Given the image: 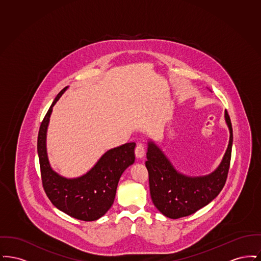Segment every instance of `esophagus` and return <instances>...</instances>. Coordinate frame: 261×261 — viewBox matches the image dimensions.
<instances>
[{
    "label": "esophagus",
    "mask_w": 261,
    "mask_h": 261,
    "mask_svg": "<svg viewBox=\"0 0 261 261\" xmlns=\"http://www.w3.org/2000/svg\"><path fill=\"white\" fill-rule=\"evenodd\" d=\"M145 152H146V148L143 144H137L136 148H135V155H136L137 159H142L144 158L145 155Z\"/></svg>",
    "instance_id": "1"
}]
</instances>
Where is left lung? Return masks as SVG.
I'll use <instances>...</instances> for the list:
<instances>
[{"label":"left lung","instance_id":"left-lung-1","mask_svg":"<svg viewBox=\"0 0 261 261\" xmlns=\"http://www.w3.org/2000/svg\"><path fill=\"white\" fill-rule=\"evenodd\" d=\"M230 140L219 166L205 176L190 177L178 172L153 142L148 143L146 166L149 171V192L154 206L166 217L177 219L191 215L215 199L227 180L233 144L231 119L225 111Z\"/></svg>","mask_w":261,"mask_h":261}]
</instances>
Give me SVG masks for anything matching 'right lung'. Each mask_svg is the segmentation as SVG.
I'll use <instances>...</instances> for the list:
<instances>
[{
    "instance_id": "obj_1",
    "label": "right lung",
    "mask_w": 261,
    "mask_h": 261,
    "mask_svg": "<svg viewBox=\"0 0 261 261\" xmlns=\"http://www.w3.org/2000/svg\"><path fill=\"white\" fill-rule=\"evenodd\" d=\"M66 89H62L54 99L39 129L37 150L42 184L57 208L76 219L94 221L111 208L120 176L135 162L136 144L127 143L108 150L94 167L81 177L68 179L54 171L47 154V129L53 107Z\"/></svg>"
}]
</instances>
